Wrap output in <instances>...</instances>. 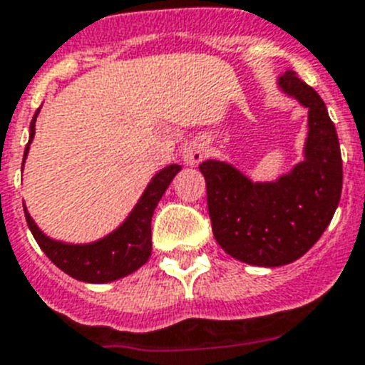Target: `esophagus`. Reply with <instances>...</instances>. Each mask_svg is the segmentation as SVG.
<instances>
[{"label": "esophagus", "instance_id": "obj_1", "mask_svg": "<svg viewBox=\"0 0 365 365\" xmlns=\"http://www.w3.org/2000/svg\"><path fill=\"white\" fill-rule=\"evenodd\" d=\"M205 157L206 150L205 144H202L201 140H193V143H190L188 146L185 148V151H182V159H185V163L188 164V166H195V164L201 163Z\"/></svg>", "mask_w": 365, "mask_h": 365}]
</instances>
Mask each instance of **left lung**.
<instances>
[{
	"label": "left lung",
	"mask_w": 365,
	"mask_h": 365,
	"mask_svg": "<svg viewBox=\"0 0 365 365\" xmlns=\"http://www.w3.org/2000/svg\"><path fill=\"white\" fill-rule=\"evenodd\" d=\"M279 87L309 109L305 160L276 182H252L221 160H205L212 232L235 259L257 267L292 263L320 240L341 195V155L320 95L287 71Z\"/></svg>",
	"instance_id": "8db88e82"
}]
</instances>
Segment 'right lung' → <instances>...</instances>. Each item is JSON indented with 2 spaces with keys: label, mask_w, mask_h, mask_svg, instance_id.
<instances>
[{
  "label": "right lung",
  "mask_w": 365,
  "mask_h": 365,
  "mask_svg": "<svg viewBox=\"0 0 365 365\" xmlns=\"http://www.w3.org/2000/svg\"><path fill=\"white\" fill-rule=\"evenodd\" d=\"M40 109L34 113L31 120V137L25 148V157L29 153L32 138H34V124ZM179 164H172L160 170L157 175L151 179L146 192L143 193L140 201L133 208L130 217L122 222L120 227L104 240L95 241L89 245H67L54 241L43 234L36 227V222L32 221L27 208L25 210V219L31 228L32 235L45 256L53 261L54 265L71 278L86 283H108L120 279L128 274L135 272L138 267H143L151 254V215L159 205L160 197L164 195L166 188L170 186L173 177L179 173Z\"/></svg>",
  "instance_id": "obj_1"
}]
</instances>
